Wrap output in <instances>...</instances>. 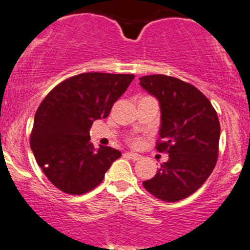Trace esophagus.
Here are the masks:
<instances>
[{"label": "esophagus", "instance_id": "esophagus-1", "mask_svg": "<svg viewBox=\"0 0 250 250\" xmlns=\"http://www.w3.org/2000/svg\"><path fill=\"white\" fill-rule=\"evenodd\" d=\"M126 156L130 157L132 161H139V159H142V156L138 155V153H134V152H126Z\"/></svg>", "mask_w": 250, "mask_h": 250}]
</instances>
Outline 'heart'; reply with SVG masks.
Segmentation results:
<instances>
[{"label": "heart", "instance_id": "obj_1", "mask_svg": "<svg viewBox=\"0 0 250 250\" xmlns=\"http://www.w3.org/2000/svg\"><path fill=\"white\" fill-rule=\"evenodd\" d=\"M130 144L132 145V146H139V145L142 144V139H140L139 137H133V138L130 139Z\"/></svg>", "mask_w": 250, "mask_h": 250}]
</instances>
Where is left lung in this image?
Masks as SVG:
<instances>
[{"mask_svg": "<svg viewBox=\"0 0 250 250\" xmlns=\"http://www.w3.org/2000/svg\"><path fill=\"white\" fill-rule=\"evenodd\" d=\"M162 112L157 151L169 153L155 177L143 182L151 195L177 202L197 191L214 170L220 122L211 103L191 83L163 74L139 78Z\"/></svg>", "mask_w": 250, "mask_h": 250, "instance_id": "1", "label": "left lung"}]
</instances>
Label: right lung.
<instances>
[{
	"instance_id": "add662e5",
	"label": "right lung",
	"mask_w": 250,
	"mask_h": 250,
	"mask_svg": "<svg viewBox=\"0 0 250 250\" xmlns=\"http://www.w3.org/2000/svg\"><path fill=\"white\" fill-rule=\"evenodd\" d=\"M133 74L83 73L55 86L34 117L30 147L50 183L69 195H83L99 186L120 151L95 148L89 128L110 114Z\"/></svg>"
}]
</instances>
